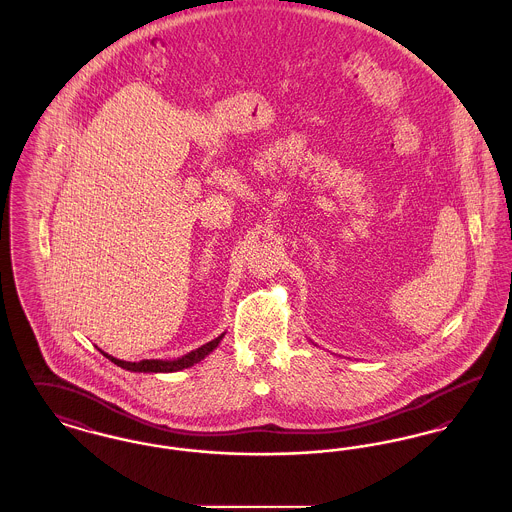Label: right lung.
Here are the masks:
<instances>
[{
	"label": "right lung",
	"instance_id": "right-lung-1",
	"mask_svg": "<svg viewBox=\"0 0 512 512\" xmlns=\"http://www.w3.org/2000/svg\"><path fill=\"white\" fill-rule=\"evenodd\" d=\"M224 334H226V332H222L219 338H215V340H211L209 343L197 347L195 351H190V353H186V355H182V357H178V359H172V361L144 359V361H138V363H130V361H121V359H117V357H113V355H109V353H105V351H101V349H99V351H101L103 357H107L111 363L121 366L124 370H130V372H151V374H159V372H178V370H184V368H190V366L201 363L209 353H213V351L219 347L220 340L224 338Z\"/></svg>",
	"mask_w": 512,
	"mask_h": 512
}]
</instances>
